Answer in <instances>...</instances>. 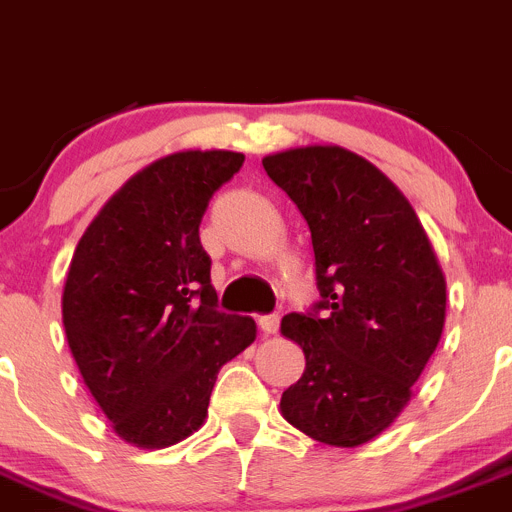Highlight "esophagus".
Masks as SVG:
<instances>
[{
    "label": "esophagus",
    "instance_id": "esophagus-1",
    "mask_svg": "<svg viewBox=\"0 0 512 512\" xmlns=\"http://www.w3.org/2000/svg\"><path fill=\"white\" fill-rule=\"evenodd\" d=\"M257 326H260V331L265 333V336H272V333H278V328H280V315L278 313L260 315V321H257Z\"/></svg>",
    "mask_w": 512,
    "mask_h": 512
}]
</instances>
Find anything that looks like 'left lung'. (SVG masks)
I'll use <instances>...</instances> for the list:
<instances>
[{"label":"left lung","instance_id":"obj_1","mask_svg":"<svg viewBox=\"0 0 512 512\" xmlns=\"http://www.w3.org/2000/svg\"><path fill=\"white\" fill-rule=\"evenodd\" d=\"M262 166L308 222L321 290L280 323L305 353L280 412L318 442L358 447L407 407L442 338V267L407 197L361 156L305 146Z\"/></svg>","mask_w":512,"mask_h":512}]
</instances>
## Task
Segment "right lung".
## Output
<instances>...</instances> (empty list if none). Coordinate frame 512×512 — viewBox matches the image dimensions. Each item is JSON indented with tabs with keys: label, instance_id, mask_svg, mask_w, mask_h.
I'll use <instances>...</instances> for the list:
<instances>
[{
	"label": "right lung",
	"instance_id": "1",
	"mask_svg": "<svg viewBox=\"0 0 512 512\" xmlns=\"http://www.w3.org/2000/svg\"><path fill=\"white\" fill-rule=\"evenodd\" d=\"M234 151H179L113 194L75 247L62 326L80 376L128 444L161 450L207 419L219 369L257 336L217 310L199 224L240 171Z\"/></svg>",
	"mask_w": 512,
	"mask_h": 512
}]
</instances>
